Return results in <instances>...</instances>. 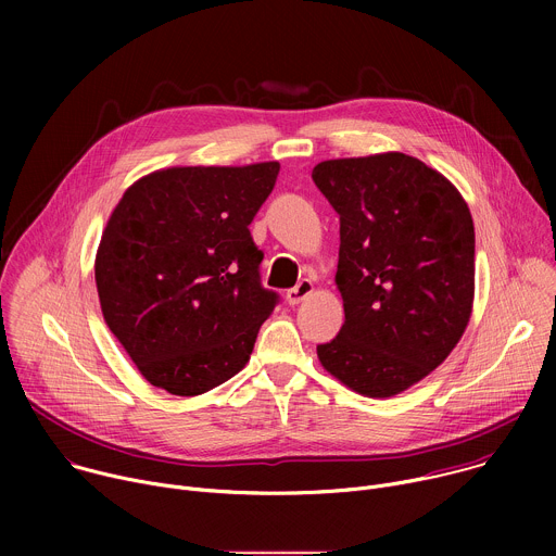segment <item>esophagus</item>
I'll return each instance as SVG.
<instances>
[{
    "instance_id": "1",
    "label": "esophagus",
    "mask_w": 556,
    "mask_h": 556,
    "mask_svg": "<svg viewBox=\"0 0 556 556\" xmlns=\"http://www.w3.org/2000/svg\"><path fill=\"white\" fill-rule=\"evenodd\" d=\"M314 292V283L309 279H301L292 290L286 292V301L290 305H299L303 299H307Z\"/></svg>"
}]
</instances>
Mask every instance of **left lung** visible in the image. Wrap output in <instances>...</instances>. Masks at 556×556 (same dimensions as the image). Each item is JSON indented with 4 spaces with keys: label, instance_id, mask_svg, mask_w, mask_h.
<instances>
[{
    "label": "left lung",
    "instance_id": "left-lung-1",
    "mask_svg": "<svg viewBox=\"0 0 556 556\" xmlns=\"http://www.w3.org/2000/svg\"><path fill=\"white\" fill-rule=\"evenodd\" d=\"M341 217L337 288L345 324L316 348L326 371L367 399L429 376L459 343L475 296V228L440 172L401 151L312 169Z\"/></svg>",
    "mask_w": 556,
    "mask_h": 556
}]
</instances>
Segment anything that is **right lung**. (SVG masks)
I'll use <instances>...</instances> for the list:
<instances>
[{
  "label": "right lung",
  "instance_id": "1",
  "mask_svg": "<svg viewBox=\"0 0 556 556\" xmlns=\"http://www.w3.org/2000/svg\"><path fill=\"white\" fill-rule=\"evenodd\" d=\"M277 174V161L157 169L112 211L94 260L101 312L153 387L200 395L249 363L277 303L249 224Z\"/></svg>",
  "mask_w": 556,
  "mask_h": 556
}]
</instances>
